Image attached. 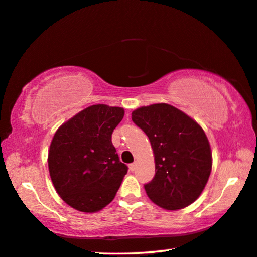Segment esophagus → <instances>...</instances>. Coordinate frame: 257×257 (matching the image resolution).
<instances>
[{
    "label": "esophagus",
    "mask_w": 257,
    "mask_h": 257,
    "mask_svg": "<svg viewBox=\"0 0 257 257\" xmlns=\"http://www.w3.org/2000/svg\"><path fill=\"white\" fill-rule=\"evenodd\" d=\"M135 169H136V164H135V162H134V164H130L129 165V170H130V172H135Z\"/></svg>",
    "instance_id": "1"
}]
</instances>
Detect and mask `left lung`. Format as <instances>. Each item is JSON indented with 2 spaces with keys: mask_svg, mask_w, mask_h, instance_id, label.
<instances>
[{
  "mask_svg": "<svg viewBox=\"0 0 257 257\" xmlns=\"http://www.w3.org/2000/svg\"><path fill=\"white\" fill-rule=\"evenodd\" d=\"M132 120L153 149L156 175L144 185L151 200L167 210L197 200L211 172L209 142L200 125L168 104L137 108Z\"/></svg>",
  "mask_w": 257,
  "mask_h": 257,
  "instance_id": "left-lung-1",
  "label": "left lung"
}]
</instances>
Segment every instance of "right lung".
Instances as JSON below:
<instances>
[{
    "mask_svg": "<svg viewBox=\"0 0 257 257\" xmlns=\"http://www.w3.org/2000/svg\"><path fill=\"white\" fill-rule=\"evenodd\" d=\"M124 111L92 105L65 122L52 138L49 173L60 198L84 213H95L111 202L128 167L112 144V133Z\"/></svg>",
    "mask_w": 257,
    "mask_h": 257,
    "instance_id": "add662e5",
    "label": "right lung"
}]
</instances>
